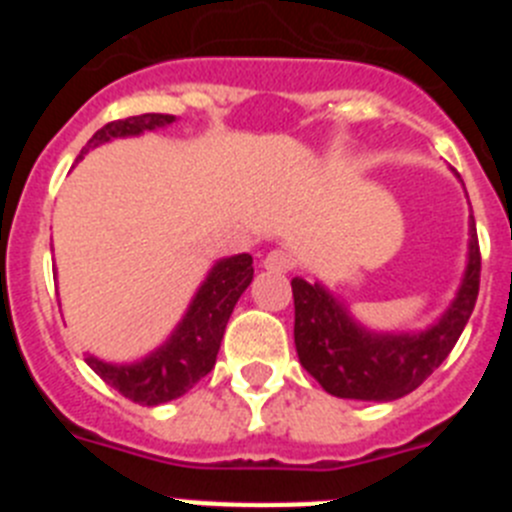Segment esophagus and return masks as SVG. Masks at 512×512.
Instances as JSON below:
<instances>
[{"mask_svg":"<svg viewBox=\"0 0 512 512\" xmlns=\"http://www.w3.org/2000/svg\"><path fill=\"white\" fill-rule=\"evenodd\" d=\"M295 266V256L289 251H282V248H274L271 253H266L264 269L266 271H289Z\"/></svg>","mask_w":512,"mask_h":512,"instance_id":"34e87169","label":"esophagus"}]
</instances>
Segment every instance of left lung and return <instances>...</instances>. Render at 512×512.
I'll return each mask as SVG.
<instances>
[{
    "instance_id": "8db88e82",
    "label": "left lung",
    "mask_w": 512,
    "mask_h": 512,
    "mask_svg": "<svg viewBox=\"0 0 512 512\" xmlns=\"http://www.w3.org/2000/svg\"><path fill=\"white\" fill-rule=\"evenodd\" d=\"M479 243L469 215V251L456 297L425 330H372L323 282L292 279L300 364L328 395L390 402L405 397L451 354L479 295Z\"/></svg>"
}]
</instances>
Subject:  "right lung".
<instances>
[{"label": "right lung", "instance_id": "obj_1", "mask_svg": "<svg viewBox=\"0 0 512 512\" xmlns=\"http://www.w3.org/2000/svg\"><path fill=\"white\" fill-rule=\"evenodd\" d=\"M174 120V115L148 112V115L107 122L102 130H97L89 138L87 146L81 148L76 161H81L92 148L104 146L110 140L135 138V135L166 128ZM251 279V253H238V256L215 261L212 269L207 271L205 282L194 292L182 320L171 330V336L161 346L153 348L151 354L138 361H130V364H112V361H104L94 354H87L84 361L122 397H128L138 405L153 408V405L176 400V397L192 390L194 384L200 382L205 374H210V369L215 366L230 312H233L238 297L246 292Z\"/></svg>", "mask_w": 512, "mask_h": 512}]
</instances>
